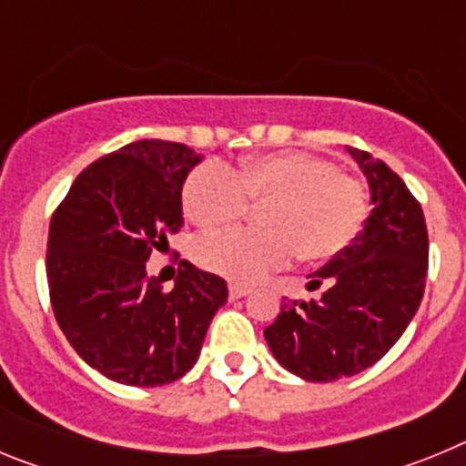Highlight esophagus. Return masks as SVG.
<instances>
[{"label":"esophagus","instance_id":"obj_1","mask_svg":"<svg viewBox=\"0 0 466 466\" xmlns=\"http://www.w3.org/2000/svg\"><path fill=\"white\" fill-rule=\"evenodd\" d=\"M228 296L233 300L245 299V296H249V289H247V287H240V284H230V287H228Z\"/></svg>","mask_w":466,"mask_h":466}]
</instances>
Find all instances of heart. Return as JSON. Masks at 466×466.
I'll return each instance as SVG.
<instances>
[{
  "label": "heart",
  "instance_id": "heart-1",
  "mask_svg": "<svg viewBox=\"0 0 466 466\" xmlns=\"http://www.w3.org/2000/svg\"><path fill=\"white\" fill-rule=\"evenodd\" d=\"M182 200L200 228L240 219L249 200L268 203L261 212L266 230H221L196 242V261L236 284L258 282L296 254L306 261L336 257L355 240L366 217L361 184L303 151L242 160L240 177L224 163H205L187 179Z\"/></svg>",
  "mask_w": 466,
  "mask_h": 466
}]
</instances>
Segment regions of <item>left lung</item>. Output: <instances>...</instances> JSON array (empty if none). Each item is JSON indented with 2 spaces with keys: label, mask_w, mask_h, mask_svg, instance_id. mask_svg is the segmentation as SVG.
<instances>
[{
  "label": "left lung",
  "mask_w": 466,
  "mask_h": 466,
  "mask_svg": "<svg viewBox=\"0 0 466 466\" xmlns=\"http://www.w3.org/2000/svg\"><path fill=\"white\" fill-rule=\"evenodd\" d=\"M364 172L371 214L360 236L308 282L319 300L282 308L263 336L282 369L308 382L357 376L390 352L425 294L430 240L401 177L380 158L345 147Z\"/></svg>",
  "instance_id": "obj_1"
}]
</instances>
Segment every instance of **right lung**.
Wrapping results in <instances>:
<instances>
[{
  "label": "right lung",
  "instance_id": "obj_1",
  "mask_svg": "<svg viewBox=\"0 0 466 466\" xmlns=\"http://www.w3.org/2000/svg\"><path fill=\"white\" fill-rule=\"evenodd\" d=\"M200 160L187 144H127L86 167L53 214L46 278L56 319L76 355L121 385L187 376L228 299L219 275L188 261L170 291L147 275L151 252L184 226L182 188Z\"/></svg>",
  "mask_w": 466,
  "mask_h": 466
}]
</instances>
